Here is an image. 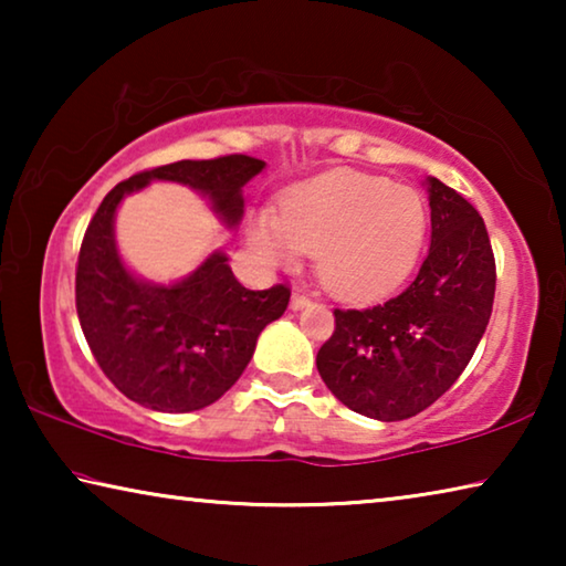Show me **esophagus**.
Returning <instances> with one entry per match:
<instances>
[{
    "instance_id": "obj_1",
    "label": "esophagus",
    "mask_w": 566,
    "mask_h": 566,
    "mask_svg": "<svg viewBox=\"0 0 566 566\" xmlns=\"http://www.w3.org/2000/svg\"><path fill=\"white\" fill-rule=\"evenodd\" d=\"M310 302H312L310 294H304V292H300V290H296V292L292 294V310H302V306H306Z\"/></svg>"
}]
</instances>
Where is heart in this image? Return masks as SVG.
Returning <instances> with one entry per match:
<instances>
[{
    "label": "heart",
    "instance_id": "b5f03b06",
    "mask_svg": "<svg viewBox=\"0 0 566 566\" xmlns=\"http://www.w3.org/2000/svg\"><path fill=\"white\" fill-rule=\"evenodd\" d=\"M427 234V205L415 187L337 169L290 189L282 214L262 212L249 242L264 260L294 264L317 254V274L342 296H377L405 280Z\"/></svg>",
    "mask_w": 566,
    "mask_h": 566
}]
</instances>
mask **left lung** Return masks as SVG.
I'll return each instance as SVG.
<instances>
[{"mask_svg": "<svg viewBox=\"0 0 566 566\" xmlns=\"http://www.w3.org/2000/svg\"><path fill=\"white\" fill-rule=\"evenodd\" d=\"M432 247L417 280L385 304L334 310L317 352L324 385L357 415L399 421L444 395L490 324L496 264L484 219L429 177Z\"/></svg>", "mask_w": 566, "mask_h": 566, "instance_id": "1", "label": "left lung"}]
</instances>
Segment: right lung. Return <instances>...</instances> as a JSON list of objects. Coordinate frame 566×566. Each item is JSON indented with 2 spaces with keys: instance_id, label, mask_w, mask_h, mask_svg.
Instances as JSON below:
<instances>
[{
  "instance_id": "obj_1",
  "label": "right lung",
  "mask_w": 566,
  "mask_h": 566,
  "mask_svg": "<svg viewBox=\"0 0 566 566\" xmlns=\"http://www.w3.org/2000/svg\"><path fill=\"white\" fill-rule=\"evenodd\" d=\"M264 161L227 155L137 171L102 199L76 260V314L94 359L124 397L157 411L209 407L242 377L256 337L280 319L292 290H247L222 252L171 286L134 280L114 247V212L124 195L151 179L189 185L234 227L244 214L242 187Z\"/></svg>"
}]
</instances>
